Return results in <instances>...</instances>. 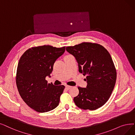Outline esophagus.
Returning a JSON list of instances; mask_svg holds the SVG:
<instances>
[{"label":"esophagus","mask_w":135,"mask_h":135,"mask_svg":"<svg viewBox=\"0 0 135 135\" xmlns=\"http://www.w3.org/2000/svg\"><path fill=\"white\" fill-rule=\"evenodd\" d=\"M66 89H67V90H69V89H71V88H72V86H69V85H66Z\"/></svg>","instance_id":"esophagus-1"}]
</instances>
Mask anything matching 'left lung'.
I'll list each match as a JSON object with an SVG mask.
<instances>
[{
  "mask_svg": "<svg viewBox=\"0 0 135 135\" xmlns=\"http://www.w3.org/2000/svg\"><path fill=\"white\" fill-rule=\"evenodd\" d=\"M66 49L75 57L79 72L86 75V88L78 87L79 94L74 98L75 105L83 110L100 108L109 100L116 80V70L109 52L103 46L91 42Z\"/></svg>",
  "mask_w": 135,
  "mask_h": 135,
  "instance_id": "left-lung-1",
  "label": "left lung"
}]
</instances>
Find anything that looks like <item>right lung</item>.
Segmentation results:
<instances>
[{"instance_id":"1","label":"right lung","mask_w":135,"mask_h":135,"mask_svg":"<svg viewBox=\"0 0 135 135\" xmlns=\"http://www.w3.org/2000/svg\"><path fill=\"white\" fill-rule=\"evenodd\" d=\"M64 51L65 46L33 47L20 58L16 74L17 89L24 102L37 112H47L59 104L65 86L48 83L45 78L50 77L54 63Z\"/></svg>"}]
</instances>
